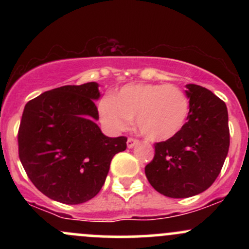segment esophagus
<instances>
[{
	"mask_svg": "<svg viewBox=\"0 0 249 249\" xmlns=\"http://www.w3.org/2000/svg\"><path fill=\"white\" fill-rule=\"evenodd\" d=\"M137 142H138V141H137V139H133V138H128L127 139V142H126V144H127V147L128 148H132L134 145L137 144Z\"/></svg>",
	"mask_w": 249,
	"mask_h": 249,
	"instance_id": "1",
	"label": "esophagus"
}]
</instances>
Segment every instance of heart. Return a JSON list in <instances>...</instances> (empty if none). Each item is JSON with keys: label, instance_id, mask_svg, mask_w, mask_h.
Returning <instances> with one entry per match:
<instances>
[{"label": "heart", "instance_id": "b5f03b06", "mask_svg": "<svg viewBox=\"0 0 249 249\" xmlns=\"http://www.w3.org/2000/svg\"><path fill=\"white\" fill-rule=\"evenodd\" d=\"M102 124L111 133L127 130L136 116L139 131L152 141L173 138L186 124L190 99L173 84H128L99 103Z\"/></svg>", "mask_w": 249, "mask_h": 249}]
</instances>
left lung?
<instances>
[{
    "label": "left lung",
    "mask_w": 249,
    "mask_h": 249,
    "mask_svg": "<svg viewBox=\"0 0 249 249\" xmlns=\"http://www.w3.org/2000/svg\"><path fill=\"white\" fill-rule=\"evenodd\" d=\"M186 88V124L173 138L154 144V157L145 167L151 186L170 198H188L206 191L218 178L230 148L225 102L200 85Z\"/></svg>",
    "instance_id": "8db88e82"
}]
</instances>
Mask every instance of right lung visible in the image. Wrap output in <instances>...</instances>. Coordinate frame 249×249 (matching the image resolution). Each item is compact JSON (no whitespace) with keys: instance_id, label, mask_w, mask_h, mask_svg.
<instances>
[{"instance_id":"obj_1","label":"right lung","mask_w":249,"mask_h":249,"mask_svg":"<svg viewBox=\"0 0 249 249\" xmlns=\"http://www.w3.org/2000/svg\"><path fill=\"white\" fill-rule=\"evenodd\" d=\"M101 97L96 82L45 91L24 107L18 156L38 191L62 204L77 205L98 194L126 137L110 138L96 124Z\"/></svg>"}]
</instances>
